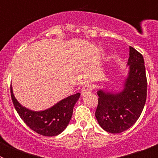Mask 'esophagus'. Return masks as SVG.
<instances>
[{"label":"esophagus","mask_w":158,"mask_h":158,"mask_svg":"<svg viewBox=\"0 0 158 158\" xmlns=\"http://www.w3.org/2000/svg\"><path fill=\"white\" fill-rule=\"evenodd\" d=\"M93 90V86L91 84H89V85H84L81 89V95H85L86 93H90L91 91Z\"/></svg>","instance_id":"1"}]
</instances>
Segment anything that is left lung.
Wrapping results in <instances>:
<instances>
[{
	"instance_id": "8db88e82",
	"label": "left lung",
	"mask_w": 158,
	"mask_h": 158,
	"mask_svg": "<svg viewBox=\"0 0 158 158\" xmlns=\"http://www.w3.org/2000/svg\"><path fill=\"white\" fill-rule=\"evenodd\" d=\"M129 76L124 89L117 94L99 90L96 118L104 131L118 134L135 123L144 108L147 95V79L142 54L130 47Z\"/></svg>"
}]
</instances>
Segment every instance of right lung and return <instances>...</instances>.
Instances as JSON below:
<instances>
[{"mask_svg": "<svg viewBox=\"0 0 158 158\" xmlns=\"http://www.w3.org/2000/svg\"><path fill=\"white\" fill-rule=\"evenodd\" d=\"M81 96L80 93L68 96L52 107L43 111H32L19 104L11 87V97L16 111L22 120L31 130L43 136H56L69 124L73 110Z\"/></svg>", "mask_w": 158, "mask_h": 158, "instance_id": "right-lung-1", "label": "right lung"}]
</instances>
